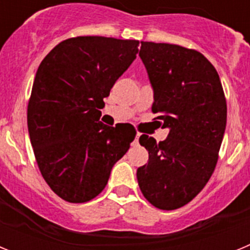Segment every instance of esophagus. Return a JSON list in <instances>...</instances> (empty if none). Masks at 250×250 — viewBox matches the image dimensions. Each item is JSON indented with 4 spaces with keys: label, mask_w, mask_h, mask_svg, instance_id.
Wrapping results in <instances>:
<instances>
[{
    "label": "esophagus",
    "mask_w": 250,
    "mask_h": 250,
    "mask_svg": "<svg viewBox=\"0 0 250 250\" xmlns=\"http://www.w3.org/2000/svg\"><path fill=\"white\" fill-rule=\"evenodd\" d=\"M139 136H140V134H136V136H135V139H134V141H132V145H138L139 144Z\"/></svg>",
    "instance_id": "1"
}]
</instances>
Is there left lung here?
<instances>
[{"label":"left lung","mask_w":250,"mask_h":250,"mask_svg":"<svg viewBox=\"0 0 250 250\" xmlns=\"http://www.w3.org/2000/svg\"><path fill=\"white\" fill-rule=\"evenodd\" d=\"M156 123L169 129L164 141L143 134L149 161L136 171L141 193L154 207L174 210L193 200L210 179L227 125V101L219 75L190 48L141 41Z\"/></svg>","instance_id":"obj_1"}]
</instances>
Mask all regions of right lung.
I'll return each mask as SVG.
<instances>
[{
    "instance_id": "right-lung-1",
    "label": "right lung",
    "mask_w": 250,
    "mask_h": 250,
    "mask_svg": "<svg viewBox=\"0 0 250 250\" xmlns=\"http://www.w3.org/2000/svg\"><path fill=\"white\" fill-rule=\"evenodd\" d=\"M138 46L136 40L72 37L55 46L37 68L28 134L45 182L66 202L98 196L135 138L129 125L99 121V109L136 59Z\"/></svg>"
}]
</instances>
